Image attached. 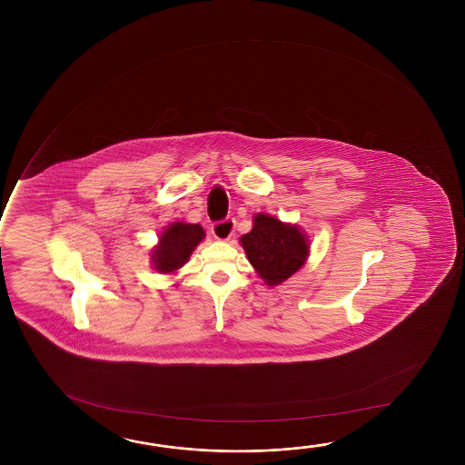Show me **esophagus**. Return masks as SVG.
<instances>
[{
    "instance_id": "34e87169",
    "label": "esophagus",
    "mask_w": 465,
    "mask_h": 465,
    "mask_svg": "<svg viewBox=\"0 0 465 465\" xmlns=\"http://www.w3.org/2000/svg\"><path fill=\"white\" fill-rule=\"evenodd\" d=\"M213 235L217 240H222V242H229V240H232V236H233V222L227 219V221L213 223Z\"/></svg>"
}]
</instances>
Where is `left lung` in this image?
Wrapping results in <instances>:
<instances>
[{"label": "left lung", "mask_w": 465, "mask_h": 465, "mask_svg": "<svg viewBox=\"0 0 465 465\" xmlns=\"http://www.w3.org/2000/svg\"><path fill=\"white\" fill-rule=\"evenodd\" d=\"M242 244L267 285L287 281L303 266L310 252L306 236L295 225L282 223L266 213L254 217V227L242 236Z\"/></svg>", "instance_id": "1"}]
</instances>
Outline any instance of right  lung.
I'll return each instance as SVG.
<instances>
[{"label": "right lung", "instance_id": "add662e5", "mask_svg": "<svg viewBox=\"0 0 465 465\" xmlns=\"http://www.w3.org/2000/svg\"><path fill=\"white\" fill-rule=\"evenodd\" d=\"M203 238L204 230L198 223L175 222L160 236L159 246L153 250V266L162 274L180 269Z\"/></svg>", "mask_w": 465, "mask_h": 465}]
</instances>
